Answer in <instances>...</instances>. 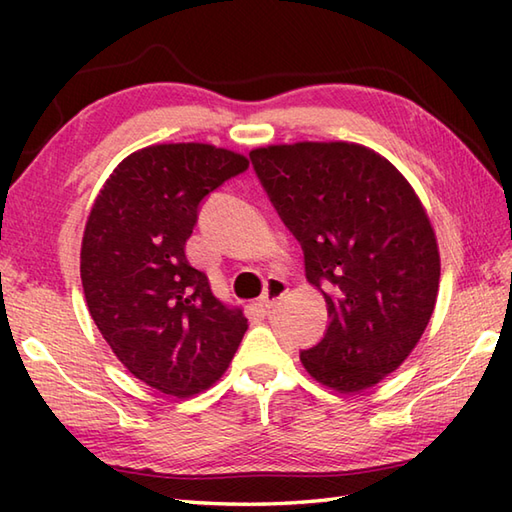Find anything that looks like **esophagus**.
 Returning <instances> with one entry per match:
<instances>
[{"instance_id": "esophagus-1", "label": "esophagus", "mask_w": 512, "mask_h": 512, "mask_svg": "<svg viewBox=\"0 0 512 512\" xmlns=\"http://www.w3.org/2000/svg\"><path fill=\"white\" fill-rule=\"evenodd\" d=\"M279 292H281V290H277V288L273 286V281H270V279H266V281H264V292H262V295H264L266 299H275V297H279Z\"/></svg>"}]
</instances>
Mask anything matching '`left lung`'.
<instances>
[{
    "instance_id": "1",
    "label": "left lung",
    "mask_w": 512,
    "mask_h": 512,
    "mask_svg": "<svg viewBox=\"0 0 512 512\" xmlns=\"http://www.w3.org/2000/svg\"><path fill=\"white\" fill-rule=\"evenodd\" d=\"M246 167V156L209 143L138 149L85 222L81 281L96 328L129 372L167 396L211 389L248 330L184 253L204 195Z\"/></svg>"
}]
</instances>
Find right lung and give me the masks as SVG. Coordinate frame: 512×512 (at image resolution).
Returning <instances> with one entry per match:
<instances>
[{
  "mask_svg": "<svg viewBox=\"0 0 512 512\" xmlns=\"http://www.w3.org/2000/svg\"><path fill=\"white\" fill-rule=\"evenodd\" d=\"M250 158L328 308V330L301 352L303 367L341 394L374 387L405 363L438 301L440 250L420 198L358 143L303 140Z\"/></svg>",
  "mask_w": 512,
  "mask_h": 512,
  "instance_id": "obj_1",
  "label": "right lung"
}]
</instances>
